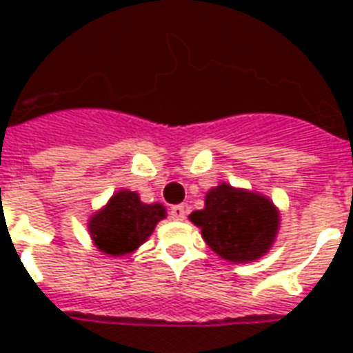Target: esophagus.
Returning <instances> with one entry per match:
<instances>
[{
    "mask_svg": "<svg viewBox=\"0 0 353 353\" xmlns=\"http://www.w3.org/2000/svg\"><path fill=\"white\" fill-rule=\"evenodd\" d=\"M170 218H174V220H185L187 218V207L185 205H174L170 209Z\"/></svg>",
    "mask_w": 353,
    "mask_h": 353,
    "instance_id": "esophagus-1",
    "label": "esophagus"
}]
</instances>
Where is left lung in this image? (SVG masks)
I'll list each match as a JSON object with an SVG mask.
<instances>
[{
  "label": "left lung",
  "mask_w": 353,
  "mask_h": 353,
  "mask_svg": "<svg viewBox=\"0 0 353 353\" xmlns=\"http://www.w3.org/2000/svg\"><path fill=\"white\" fill-rule=\"evenodd\" d=\"M188 220L201 229L203 240L218 256L234 263L263 256L280 225L279 210L271 199L227 183L210 188L205 209L194 210Z\"/></svg>",
  "instance_id": "8db88e82"
}]
</instances>
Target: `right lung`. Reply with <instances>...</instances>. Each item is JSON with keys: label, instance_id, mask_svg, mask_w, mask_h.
<instances>
[{"label": "right lung", "instance_id": "obj_1", "mask_svg": "<svg viewBox=\"0 0 353 353\" xmlns=\"http://www.w3.org/2000/svg\"><path fill=\"white\" fill-rule=\"evenodd\" d=\"M163 218L166 209L161 203L146 205L137 192L119 190L106 207L91 216L88 227L99 251L122 256L143 245Z\"/></svg>", "mask_w": 353, "mask_h": 353}]
</instances>
